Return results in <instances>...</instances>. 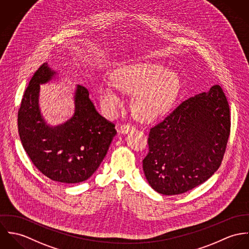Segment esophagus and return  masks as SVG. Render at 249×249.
<instances>
[{
	"label": "esophagus",
	"instance_id": "1",
	"mask_svg": "<svg viewBox=\"0 0 249 249\" xmlns=\"http://www.w3.org/2000/svg\"><path fill=\"white\" fill-rule=\"evenodd\" d=\"M136 131V128L131 125V124H123L121 125V127L119 128V133L121 134H129V133H133Z\"/></svg>",
	"mask_w": 249,
	"mask_h": 249
}]
</instances>
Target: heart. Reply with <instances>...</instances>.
I'll use <instances>...</instances> for the list:
<instances>
[{
  "instance_id": "1",
  "label": "heart",
  "mask_w": 249,
  "mask_h": 249,
  "mask_svg": "<svg viewBox=\"0 0 249 249\" xmlns=\"http://www.w3.org/2000/svg\"><path fill=\"white\" fill-rule=\"evenodd\" d=\"M113 84L99 88V100L105 113L112 116L122 105L118 88L126 92L138 91L133 110L139 119L154 120L174 104L179 89V78L174 71L152 63H137L121 67L112 74Z\"/></svg>"
}]
</instances>
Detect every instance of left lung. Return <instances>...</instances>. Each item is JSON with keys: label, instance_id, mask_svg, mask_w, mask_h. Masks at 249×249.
Instances as JSON below:
<instances>
[{"label": "left lung", "instance_id": "8db88e82", "mask_svg": "<svg viewBox=\"0 0 249 249\" xmlns=\"http://www.w3.org/2000/svg\"><path fill=\"white\" fill-rule=\"evenodd\" d=\"M228 101L219 85L181 102L149 132L145 177L172 196L206 181L221 166L230 135Z\"/></svg>", "mask_w": 249, "mask_h": 249}]
</instances>
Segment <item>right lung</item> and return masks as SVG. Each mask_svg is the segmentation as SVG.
Instances as JSON below:
<instances>
[{
    "mask_svg": "<svg viewBox=\"0 0 249 249\" xmlns=\"http://www.w3.org/2000/svg\"><path fill=\"white\" fill-rule=\"evenodd\" d=\"M47 63L35 71L18 111V131L25 151L34 166L49 178L63 183L88 179L104 160L115 125L100 115L82 85L75 92V112L66 123L51 127L38 104L40 84L54 75Z\"/></svg>",
    "mask_w": 249,
    "mask_h": 249,
    "instance_id": "add662e5",
    "label": "right lung"
}]
</instances>
